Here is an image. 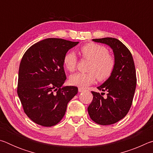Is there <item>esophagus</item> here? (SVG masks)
I'll return each instance as SVG.
<instances>
[{
    "label": "esophagus",
    "instance_id": "1",
    "mask_svg": "<svg viewBox=\"0 0 153 153\" xmlns=\"http://www.w3.org/2000/svg\"><path fill=\"white\" fill-rule=\"evenodd\" d=\"M78 91H79V92H83V91H84V89L81 88H78Z\"/></svg>",
    "mask_w": 153,
    "mask_h": 153
}]
</instances>
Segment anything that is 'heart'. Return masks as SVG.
Listing matches in <instances>:
<instances>
[{
  "label": "heart",
  "mask_w": 153,
  "mask_h": 153,
  "mask_svg": "<svg viewBox=\"0 0 153 153\" xmlns=\"http://www.w3.org/2000/svg\"><path fill=\"white\" fill-rule=\"evenodd\" d=\"M79 53L83 59L90 61L86 74H76L69 78L73 86L84 88L95 82H104L109 78L115 67V59L108 54V49L102 45L90 42L82 46ZM63 65L67 70L74 72L76 69L77 58L72 52L66 53L63 57Z\"/></svg>",
  "instance_id": "b5f03b06"
}]
</instances>
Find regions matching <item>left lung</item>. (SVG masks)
<instances>
[{
  "label": "left lung",
  "mask_w": 153,
  "mask_h": 153,
  "mask_svg": "<svg viewBox=\"0 0 153 153\" xmlns=\"http://www.w3.org/2000/svg\"><path fill=\"white\" fill-rule=\"evenodd\" d=\"M94 42L104 43L113 49L115 67L112 75L99 90L107 93L92 91L93 100L88 107L91 120L102 126L115 123L125 117L132 105L136 87V74L132 55L123 44L114 38L93 39Z\"/></svg>",
  "instance_id": "8db88e82"
}]
</instances>
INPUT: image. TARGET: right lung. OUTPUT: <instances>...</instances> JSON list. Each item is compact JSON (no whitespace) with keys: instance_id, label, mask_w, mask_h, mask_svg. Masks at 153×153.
<instances>
[{"instance_id":"right-lung-1","label":"right lung","mask_w":153,"mask_h":153,"mask_svg":"<svg viewBox=\"0 0 153 153\" xmlns=\"http://www.w3.org/2000/svg\"><path fill=\"white\" fill-rule=\"evenodd\" d=\"M78 42L47 38L33 45L19 65L17 94L25 113L45 127L61 121L68 102L77 94L76 86L62 87L66 79L63 57Z\"/></svg>"}]
</instances>
